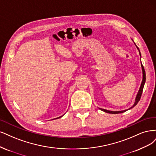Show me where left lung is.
Returning a JSON list of instances; mask_svg holds the SVG:
<instances>
[{
  "label": "left lung",
  "instance_id": "8db88e82",
  "mask_svg": "<svg viewBox=\"0 0 156 156\" xmlns=\"http://www.w3.org/2000/svg\"><path fill=\"white\" fill-rule=\"evenodd\" d=\"M135 46H136V44H135ZM137 47V46H136ZM137 49L139 50V48L137 47ZM139 54L140 56V51H139ZM141 67H142V70H143V81H142V83H141V85H140V89H139V91L137 94V97H136V99H135V104H133V105L132 107L130 108L129 109H130L133 108L135 105H136L137 104V103L139 102V101L140 99V97H141V94H142V93H143V87H144V83H145V81H146V73H145V71H144V67L143 65L141 64ZM100 110H102V111L105 112V113H112V114H117V113H123V112H126L127 110L128 109H126V110H124V111H120V112H113V111H109V110H106V109H102V108H99Z\"/></svg>",
  "mask_w": 156,
  "mask_h": 156
}]
</instances>
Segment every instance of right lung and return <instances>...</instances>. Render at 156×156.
<instances>
[{
	"label": "right lung",
	"mask_w": 156,
	"mask_h": 156,
	"mask_svg": "<svg viewBox=\"0 0 156 156\" xmlns=\"http://www.w3.org/2000/svg\"><path fill=\"white\" fill-rule=\"evenodd\" d=\"M60 117H58V118H60ZM56 119H58V118H56Z\"/></svg>",
	"instance_id": "1"
}]
</instances>
